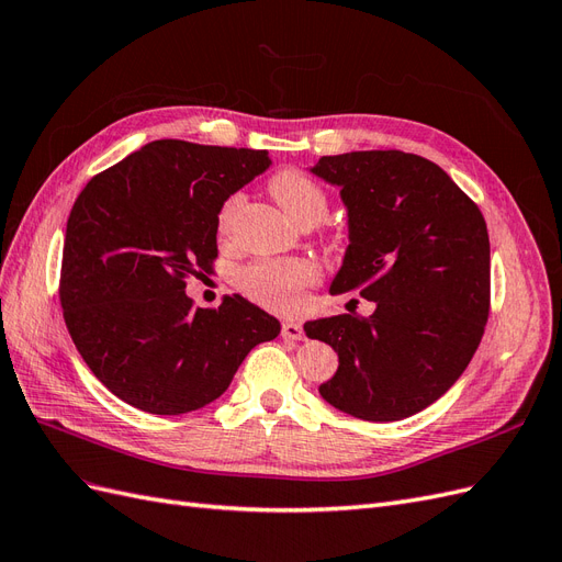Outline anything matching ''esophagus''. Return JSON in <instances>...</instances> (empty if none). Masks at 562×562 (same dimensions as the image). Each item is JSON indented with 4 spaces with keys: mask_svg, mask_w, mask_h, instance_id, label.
Returning a JSON list of instances; mask_svg holds the SVG:
<instances>
[{
    "mask_svg": "<svg viewBox=\"0 0 562 562\" xmlns=\"http://www.w3.org/2000/svg\"><path fill=\"white\" fill-rule=\"evenodd\" d=\"M281 337L283 339H304V330L300 323H293V321H285L281 326Z\"/></svg>",
    "mask_w": 562,
    "mask_h": 562,
    "instance_id": "1",
    "label": "esophagus"
}]
</instances>
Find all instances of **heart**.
<instances>
[{"instance_id": "1", "label": "heart", "mask_w": 562, "mask_h": 562, "mask_svg": "<svg viewBox=\"0 0 562 562\" xmlns=\"http://www.w3.org/2000/svg\"><path fill=\"white\" fill-rule=\"evenodd\" d=\"M269 194L277 199L283 213L302 227L321 223L328 213V192L310 173L297 168H283L267 182ZM244 203L241 194H232L217 213V234L227 236L234 227ZM318 283V269L314 262L293 260H260L241 269L239 288L262 307L279 314H295L304 304V293Z\"/></svg>"}]
</instances>
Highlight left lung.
<instances>
[{
	"label": "left lung",
	"mask_w": 562,
	"mask_h": 562,
	"mask_svg": "<svg viewBox=\"0 0 562 562\" xmlns=\"http://www.w3.org/2000/svg\"><path fill=\"white\" fill-rule=\"evenodd\" d=\"M312 173L339 187L349 248L330 295L359 291L368 318L304 323L337 351L318 391L368 422L411 417L459 380L490 316V239L481 209L443 168L398 149L321 157Z\"/></svg>",
	"instance_id": "8db88e82"
}]
</instances>
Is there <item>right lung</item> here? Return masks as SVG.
Returning <instances> with one entry per match:
<instances>
[{"mask_svg":"<svg viewBox=\"0 0 562 562\" xmlns=\"http://www.w3.org/2000/svg\"><path fill=\"white\" fill-rule=\"evenodd\" d=\"M269 166L265 149L155 140L93 176L67 217L60 307L81 359L116 398L184 415L223 396L281 323L241 295L194 307L213 274L220 206Z\"/></svg>","mask_w":562,"mask_h":562,"instance_id":"add662e5","label":"right lung"}]
</instances>
